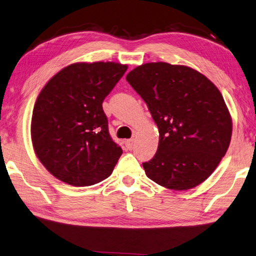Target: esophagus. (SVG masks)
<instances>
[{
  "mask_svg": "<svg viewBox=\"0 0 256 256\" xmlns=\"http://www.w3.org/2000/svg\"><path fill=\"white\" fill-rule=\"evenodd\" d=\"M125 146H126L128 150L133 148V146H134V138L126 140V141H125Z\"/></svg>",
  "mask_w": 256,
  "mask_h": 256,
  "instance_id": "esophagus-1",
  "label": "esophagus"
}]
</instances>
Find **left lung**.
I'll list each match as a JSON object with an SVG mask.
<instances>
[{"mask_svg": "<svg viewBox=\"0 0 256 256\" xmlns=\"http://www.w3.org/2000/svg\"><path fill=\"white\" fill-rule=\"evenodd\" d=\"M126 81L158 128V151L143 163L146 176L175 191L204 182L232 136V118L218 88L196 70L165 62L140 65Z\"/></svg>", "mask_w": 256, "mask_h": 256, "instance_id": "left-lung-1", "label": "left lung"}]
</instances>
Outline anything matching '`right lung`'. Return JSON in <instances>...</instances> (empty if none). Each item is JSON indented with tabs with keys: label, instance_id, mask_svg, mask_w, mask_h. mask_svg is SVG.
<instances>
[{
	"label": "right lung",
	"instance_id": "obj_1",
	"mask_svg": "<svg viewBox=\"0 0 256 256\" xmlns=\"http://www.w3.org/2000/svg\"><path fill=\"white\" fill-rule=\"evenodd\" d=\"M115 62H78L58 72L34 104L31 138L45 168L73 186L112 174L122 148L108 134L102 103L126 72Z\"/></svg>",
	"mask_w": 256,
	"mask_h": 256
}]
</instances>
